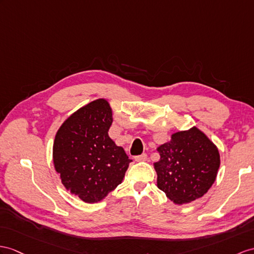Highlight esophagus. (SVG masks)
Listing matches in <instances>:
<instances>
[{
    "label": "esophagus",
    "instance_id": "1",
    "mask_svg": "<svg viewBox=\"0 0 254 254\" xmlns=\"http://www.w3.org/2000/svg\"><path fill=\"white\" fill-rule=\"evenodd\" d=\"M134 160H135V162H146L147 155H146V154H141V155L135 156Z\"/></svg>",
    "mask_w": 254,
    "mask_h": 254
}]
</instances>
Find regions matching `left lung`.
<instances>
[{"instance_id": "left-lung-1", "label": "left lung", "mask_w": 254, "mask_h": 254, "mask_svg": "<svg viewBox=\"0 0 254 254\" xmlns=\"http://www.w3.org/2000/svg\"><path fill=\"white\" fill-rule=\"evenodd\" d=\"M154 163L157 188L176 205L200 198L212 187L220 168L218 147L196 126L171 134L157 147Z\"/></svg>"}]
</instances>
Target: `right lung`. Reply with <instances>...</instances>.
Here are the masks:
<instances>
[{
    "instance_id": "add662e5",
    "label": "right lung",
    "mask_w": 254,
    "mask_h": 254,
    "mask_svg": "<svg viewBox=\"0 0 254 254\" xmlns=\"http://www.w3.org/2000/svg\"><path fill=\"white\" fill-rule=\"evenodd\" d=\"M113 111L100 98L79 108L59 127L53 145V162L66 190L80 200H103L125 177L129 159L109 137Z\"/></svg>"
}]
</instances>
